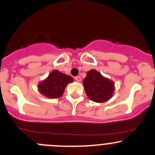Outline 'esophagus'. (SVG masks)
Instances as JSON below:
<instances>
[{"instance_id":"esophagus-1","label":"esophagus","mask_w":155,"mask_h":155,"mask_svg":"<svg viewBox=\"0 0 155 155\" xmlns=\"http://www.w3.org/2000/svg\"><path fill=\"white\" fill-rule=\"evenodd\" d=\"M75 80L78 82H80L81 81H82V79H81L80 76H76V77H75Z\"/></svg>"}]
</instances>
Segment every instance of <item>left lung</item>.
I'll use <instances>...</instances> for the list:
<instances>
[{
	"instance_id": "8db88e82",
	"label": "left lung",
	"mask_w": 155,
	"mask_h": 155,
	"mask_svg": "<svg viewBox=\"0 0 155 155\" xmlns=\"http://www.w3.org/2000/svg\"><path fill=\"white\" fill-rule=\"evenodd\" d=\"M83 85L88 98L94 102L103 103L110 99L114 94V82L95 70L87 72Z\"/></svg>"
}]
</instances>
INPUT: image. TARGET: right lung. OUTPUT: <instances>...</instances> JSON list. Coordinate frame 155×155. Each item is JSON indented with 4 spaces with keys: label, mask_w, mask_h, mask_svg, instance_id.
Returning <instances> with one entry per match:
<instances>
[{
    "label": "right lung",
    "mask_w": 155,
    "mask_h": 155,
    "mask_svg": "<svg viewBox=\"0 0 155 155\" xmlns=\"http://www.w3.org/2000/svg\"><path fill=\"white\" fill-rule=\"evenodd\" d=\"M73 79L58 70H54L49 73L48 76L39 82L38 91L48 98H58L63 95L65 88Z\"/></svg>",
    "instance_id": "1"
}]
</instances>
